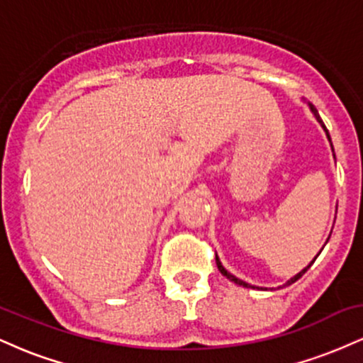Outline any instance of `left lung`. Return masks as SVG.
Masks as SVG:
<instances>
[{"label": "left lung", "instance_id": "obj_1", "mask_svg": "<svg viewBox=\"0 0 363 363\" xmlns=\"http://www.w3.org/2000/svg\"><path fill=\"white\" fill-rule=\"evenodd\" d=\"M309 107H311L312 114H314V118H315V119H318V123L320 124V126H323V129H324V131H326V136H328L329 143H331V136H329V133H328V129H326V126H324L323 119H320V118H319V114H318V111H315V107H314V106H312V104H309ZM331 148H333V145H331ZM315 257H318V256H315ZM315 257H314V259H312V262H314V261H315ZM312 262H311V264H312ZM311 264H309V266H307V268H311ZM216 266H218L220 273H222V274H223V277H227V278H228V280H230V281H234V283H237V285H242V286H247V289H251V286H252V285H249V283H245V281H242V280H239V278H237V277H234V274H232V273H228V272H227V269H225V268H223V266H222V262H220V259H218V256H216ZM307 268H303L301 273H297V274H295V277H294V278H290V280H289V281H286V283H285V285H283V286H289V285H291V283H295V281H297V280H298V278H301V277H302V274L307 272ZM252 289H257V286H252Z\"/></svg>", "mask_w": 363, "mask_h": 363}]
</instances>
